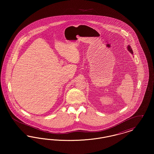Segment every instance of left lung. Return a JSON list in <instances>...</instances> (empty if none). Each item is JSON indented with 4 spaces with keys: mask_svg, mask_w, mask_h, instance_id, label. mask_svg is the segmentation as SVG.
<instances>
[{
    "mask_svg": "<svg viewBox=\"0 0 154 154\" xmlns=\"http://www.w3.org/2000/svg\"><path fill=\"white\" fill-rule=\"evenodd\" d=\"M128 50L129 51L131 52V53H132V54H133V51H132V49L131 48V47L129 46V45H128Z\"/></svg>",
    "mask_w": 154,
    "mask_h": 154,
    "instance_id": "left-lung-1",
    "label": "left lung"
}]
</instances>
